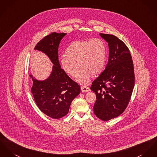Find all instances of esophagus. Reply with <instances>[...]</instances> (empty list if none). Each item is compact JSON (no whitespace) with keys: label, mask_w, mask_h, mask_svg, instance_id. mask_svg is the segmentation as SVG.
Instances as JSON below:
<instances>
[{"label":"esophagus","mask_w":157,"mask_h":157,"mask_svg":"<svg viewBox=\"0 0 157 157\" xmlns=\"http://www.w3.org/2000/svg\"><path fill=\"white\" fill-rule=\"evenodd\" d=\"M81 89L82 92H83V93L88 92V91H90V88L88 87V86H81Z\"/></svg>","instance_id":"esophagus-1"}]
</instances>
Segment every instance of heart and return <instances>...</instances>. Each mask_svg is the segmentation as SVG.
<instances>
[{"mask_svg":"<svg viewBox=\"0 0 157 157\" xmlns=\"http://www.w3.org/2000/svg\"><path fill=\"white\" fill-rule=\"evenodd\" d=\"M66 54L60 57L63 69L68 75L75 78L79 66L81 71L76 80L84 84L89 81L91 75H98L103 70L106 48L103 40L100 38L76 40L69 46Z\"/></svg>","mask_w":157,"mask_h":157,"instance_id":"b5f03b06","label":"heart"}]
</instances>
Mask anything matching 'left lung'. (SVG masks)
<instances>
[{"label":"left lung","mask_w":157,"mask_h":157,"mask_svg":"<svg viewBox=\"0 0 157 157\" xmlns=\"http://www.w3.org/2000/svg\"><path fill=\"white\" fill-rule=\"evenodd\" d=\"M100 35L108 42V63L90 89L96 95L94 114L101 120L107 121L118 117L127 108L135 77L132 57L127 45L113 35Z\"/></svg>","instance_id":"left-lung-1"}]
</instances>
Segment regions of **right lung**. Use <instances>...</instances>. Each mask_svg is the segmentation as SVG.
Listing matches in <instances>:
<instances>
[{
  "instance_id": "1",
  "label": "right lung",
  "mask_w": 157,
  "mask_h": 157,
  "mask_svg": "<svg viewBox=\"0 0 157 157\" xmlns=\"http://www.w3.org/2000/svg\"><path fill=\"white\" fill-rule=\"evenodd\" d=\"M65 33L52 32L36 44L35 49L45 53L54 64L52 72L48 79L39 81L32 78V93L37 107L53 119L66 115L73 100L81 91L80 86L61 68L58 49Z\"/></svg>"
}]
</instances>
